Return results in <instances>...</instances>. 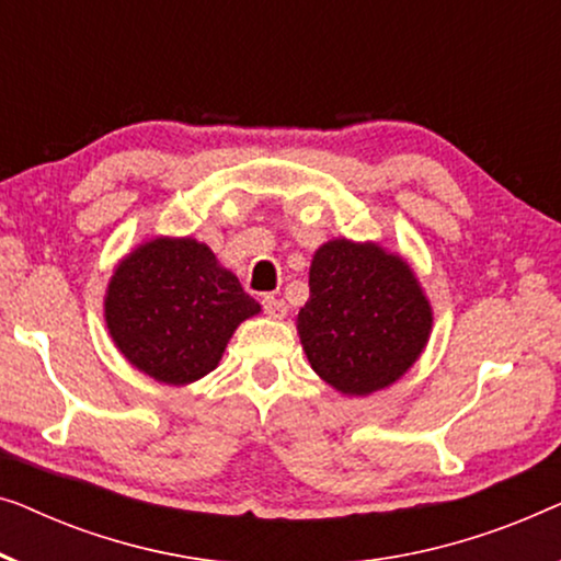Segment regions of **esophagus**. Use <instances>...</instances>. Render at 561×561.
<instances>
[{
  "label": "esophagus",
  "mask_w": 561,
  "mask_h": 561,
  "mask_svg": "<svg viewBox=\"0 0 561 561\" xmlns=\"http://www.w3.org/2000/svg\"><path fill=\"white\" fill-rule=\"evenodd\" d=\"M262 305H264V312L270 314V318H274V320H282L284 314H287V305H284L282 299H277V297L266 295V297L262 299Z\"/></svg>",
  "instance_id": "34e87169"
}]
</instances>
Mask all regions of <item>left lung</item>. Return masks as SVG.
<instances>
[{"mask_svg": "<svg viewBox=\"0 0 561 561\" xmlns=\"http://www.w3.org/2000/svg\"><path fill=\"white\" fill-rule=\"evenodd\" d=\"M432 307L412 266L378 243L335 239L314 251L297 314L307 360L345 397L399 381L430 341Z\"/></svg>", "mask_w": 561, "mask_h": 561, "instance_id": "obj_1", "label": "left lung"}]
</instances>
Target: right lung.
I'll return each instance as SVG.
<instances>
[{"mask_svg":"<svg viewBox=\"0 0 561 561\" xmlns=\"http://www.w3.org/2000/svg\"><path fill=\"white\" fill-rule=\"evenodd\" d=\"M262 307L205 243L157 236L114 270L104 299L108 335L154 381L185 386L210 374L233 330Z\"/></svg>","mask_w":561,"mask_h":561,"instance_id":"obj_1","label":"right lung"}]
</instances>
